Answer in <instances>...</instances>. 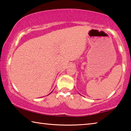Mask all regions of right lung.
Here are the masks:
<instances>
[{
    "label": "right lung",
    "instance_id": "1",
    "mask_svg": "<svg viewBox=\"0 0 131 131\" xmlns=\"http://www.w3.org/2000/svg\"><path fill=\"white\" fill-rule=\"evenodd\" d=\"M49 94H50V93H49Z\"/></svg>",
    "mask_w": 131,
    "mask_h": 131
}]
</instances>
